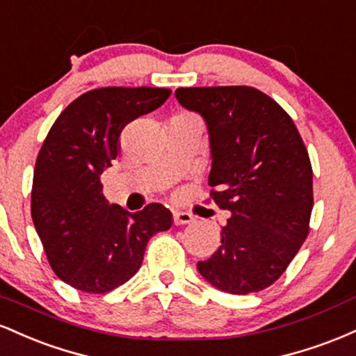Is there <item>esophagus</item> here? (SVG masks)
Here are the masks:
<instances>
[{
    "label": "esophagus",
    "mask_w": 356,
    "mask_h": 356,
    "mask_svg": "<svg viewBox=\"0 0 356 356\" xmlns=\"http://www.w3.org/2000/svg\"><path fill=\"white\" fill-rule=\"evenodd\" d=\"M192 220H194V218H192V214H189V212H182V211L174 212V224H175V226L191 224Z\"/></svg>",
    "instance_id": "obj_1"
}]
</instances>
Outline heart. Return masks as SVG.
I'll return each instance as SVG.
<instances>
[{
  "instance_id": "b5f03b06",
  "label": "heart",
  "mask_w": 356,
  "mask_h": 356,
  "mask_svg": "<svg viewBox=\"0 0 356 356\" xmlns=\"http://www.w3.org/2000/svg\"><path fill=\"white\" fill-rule=\"evenodd\" d=\"M182 118H189V117H182Z\"/></svg>"
}]
</instances>
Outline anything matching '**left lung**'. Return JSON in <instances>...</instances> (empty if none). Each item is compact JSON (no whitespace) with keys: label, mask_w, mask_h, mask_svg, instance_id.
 Listing matches in <instances>:
<instances>
[{"label":"left lung","mask_w":356,"mask_h":356,"mask_svg":"<svg viewBox=\"0 0 356 356\" xmlns=\"http://www.w3.org/2000/svg\"><path fill=\"white\" fill-rule=\"evenodd\" d=\"M209 134L212 199L229 212L220 244L197 271L231 295L271 286L309 231L313 170L295 122L252 87L177 88Z\"/></svg>","instance_id":"1"}]
</instances>
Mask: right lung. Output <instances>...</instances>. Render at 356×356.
<instances>
[{
    "label": "right lung",
    "mask_w": 356,
    "mask_h": 356,
    "mask_svg": "<svg viewBox=\"0 0 356 356\" xmlns=\"http://www.w3.org/2000/svg\"><path fill=\"white\" fill-rule=\"evenodd\" d=\"M169 88L107 87L72 102L35 164L31 218L55 275L85 293H108L140 269L147 243L172 226L152 202L138 212L110 204L100 175L120 152L127 124L154 112Z\"/></svg>",
    "instance_id": "right-lung-1"
}]
</instances>
